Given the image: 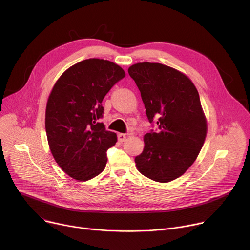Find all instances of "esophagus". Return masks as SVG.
<instances>
[{
  "mask_svg": "<svg viewBox=\"0 0 250 250\" xmlns=\"http://www.w3.org/2000/svg\"><path fill=\"white\" fill-rule=\"evenodd\" d=\"M126 138H127V136H126V134H118V141L119 142H124L125 140H126Z\"/></svg>",
  "mask_w": 250,
  "mask_h": 250,
  "instance_id": "esophagus-1",
  "label": "esophagus"
}]
</instances>
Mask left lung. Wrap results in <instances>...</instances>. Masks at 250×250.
<instances>
[{
  "mask_svg": "<svg viewBox=\"0 0 250 250\" xmlns=\"http://www.w3.org/2000/svg\"><path fill=\"white\" fill-rule=\"evenodd\" d=\"M128 72L141 92L149 123L156 117L158 126L145 135L136 166L153 181H173L194 162L206 137L197 90L186 75L161 63H136Z\"/></svg>",
  "mask_w": 250,
  "mask_h": 250,
  "instance_id": "1",
  "label": "left lung"
}]
</instances>
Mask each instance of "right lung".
<instances>
[{
    "label": "right lung",
    "instance_id": "obj_1",
    "mask_svg": "<svg viewBox=\"0 0 250 250\" xmlns=\"http://www.w3.org/2000/svg\"><path fill=\"white\" fill-rule=\"evenodd\" d=\"M124 77L119 65L89 59L69 67L55 84L46 108V132L53 156L71 178L88 181L104 171L106 151L117 137L101 122L102 102Z\"/></svg>",
    "mask_w": 250,
    "mask_h": 250
}]
</instances>
